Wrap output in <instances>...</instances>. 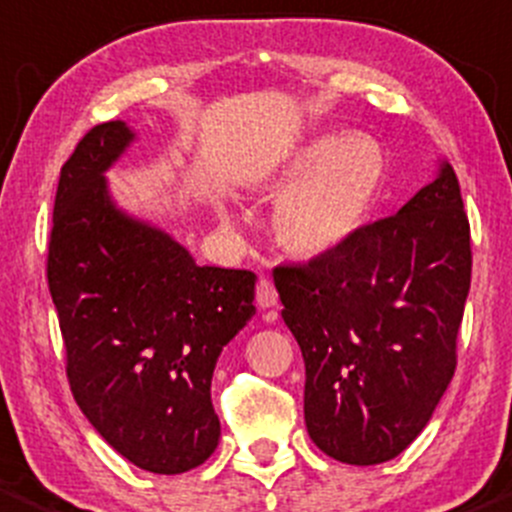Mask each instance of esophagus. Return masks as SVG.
<instances>
[{
	"label": "esophagus",
	"instance_id": "esophagus-1",
	"mask_svg": "<svg viewBox=\"0 0 512 512\" xmlns=\"http://www.w3.org/2000/svg\"><path fill=\"white\" fill-rule=\"evenodd\" d=\"M256 303L258 308H273L278 303V293L268 278H258L256 283Z\"/></svg>",
	"mask_w": 512,
	"mask_h": 512
}]
</instances>
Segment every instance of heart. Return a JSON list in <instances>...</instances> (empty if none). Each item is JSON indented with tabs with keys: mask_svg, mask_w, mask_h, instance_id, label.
I'll use <instances>...</instances> for the list:
<instances>
[{
	"mask_svg": "<svg viewBox=\"0 0 512 512\" xmlns=\"http://www.w3.org/2000/svg\"><path fill=\"white\" fill-rule=\"evenodd\" d=\"M382 182L384 155L365 135L305 142L266 179L268 192L283 194L273 214L278 241L300 258L335 254L365 224ZM221 221L236 229L226 207Z\"/></svg>",
	"mask_w": 512,
	"mask_h": 512,
	"instance_id": "1",
	"label": "heart"
}]
</instances>
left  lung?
Here are the masks:
<instances>
[{
	"label": "left lung",
	"instance_id": "obj_1",
	"mask_svg": "<svg viewBox=\"0 0 512 512\" xmlns=\"http://www.w3.org/2000/svg\"><path fill=\"white\" fill-rule=\"evenodd\" d=\"M273 283L305 362V426L350 466L399 456L429 424L453 370L471 288V229L446 160L394 217L342 249L278 266Z\"/></svg>",
	"mask_w": 512,
	"mask_h": 512
}]
</instances>
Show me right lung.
<instances>
[{
	"label": "right lung",
	"mask_w": 512,
	"mask_h": 512,
	"mask_svg": "<svg viewBox=\"0 0 512 512\" xmlns=\"http://www.w3.org/2000/svg\"><path fill=\"white\" fill-rule=\"evenodd\" d=\"M135 140L125 120L96 125L61 167L49 291L81 412L130 463L177 476L219 444L212 374L254 318L256 276L199 266L115 202L105 172Z\"/></svg>",
	"instance_id": "1"
}]
</instances>
